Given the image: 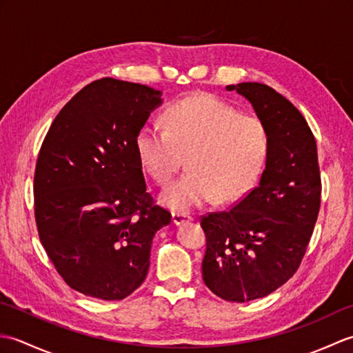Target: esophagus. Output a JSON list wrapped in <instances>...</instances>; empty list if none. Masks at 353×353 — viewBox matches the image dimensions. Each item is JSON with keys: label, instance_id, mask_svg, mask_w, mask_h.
<instances>
[{"label": "esophagus", "instance_id": "obj_1", "mask_svg": "<svg viewBox=\"0 0 353 353\" xmlns=\"http://www.w3.org/2000/svg\"><path fill=\"white\" fill-rule=\"evenodd\" d=\"M192 220V216L190 215V214H186V212H174L172 214V223L174 224H183V223H186V221H191Z\"/></svg>", "mask_w": 353, "mask_h": 353}]
</instances>
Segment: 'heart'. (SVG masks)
<instances>
[{
    "instance_id": "b5f03b06",
    "label": "heart",
    "mask_w": 353,
    "mask_h": 353,
    "mask_svg": "<svg viewBox=\"0 0 353 353\" xmlns=\"http://www.w3.org/2000/svg\"><path fill=\"white\" fill-rule=\"evenodd\" d=\"M163 125L145 124L137 134L142 167L159 185L170 183L188 156L190 170L161 194L163 206L185 212L212 199H241L256 185L270 153L261 118L199 94L170 104Z\"/></svg>"
}]
</instances>
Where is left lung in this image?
I'll return each instance as SVG.
<instances>
[{"label":"left lung","instance_id":"left-lung-1","mask_svg":"<svg viewBox=\"0 0 353 353\" xmlns=\"http://www.w3.org/2000/svg\"><path fill=\"white\" fill-rule=\"evenodd\" d=\"M226 89L252 103L270 133L258 186L229 211L209 212L200 221L206 287L243 303L268 296L297 272L319 216L321 179L316 138L294 104L256 81Z\"/></svg>","mask_w":353,"mask_h":353}]
</instances>
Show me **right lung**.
I'll return each mask as SVG.
<instances>
[{"instance_id": "1", "label": "right lung", "mask_w": 353, "mask_h": 353, "mask_svg": "<svg viewBox=\"0 0 353 353\" xmlns=\"http://www.w3.org/2000/svg\"><path fill=\"white\" fill-rule=\"evenodd\" d=\"M161 91L117 79L86 85L45 137L34 170L37 234L68 287L123 301L144 282L153 236L171 221L147 191L137 134Z\"/></svg>"}]
</instances>
